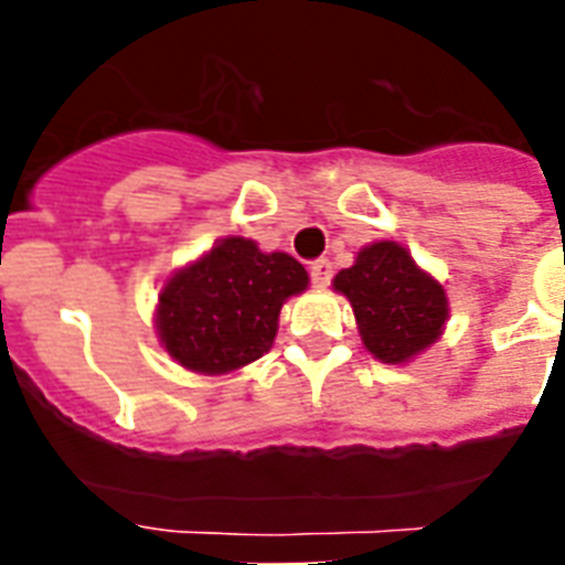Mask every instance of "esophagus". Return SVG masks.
<instances>
[{
    "label": "esophagus",
    "instance_id": "1",
    "mask_svg": "<svg viewBox=\"0 0 565 565\" xmlns=\"http://www.w3.org/2000/svg\"><path fill=\"white\" fill-rule=\"evenodd\" d=\"M331 275H334V266H331V260H326V257L310 264V281H313V287H328Z\"/></svg>",
    "mask_w": 565,
    "mask_h": 565
}]
</instances>
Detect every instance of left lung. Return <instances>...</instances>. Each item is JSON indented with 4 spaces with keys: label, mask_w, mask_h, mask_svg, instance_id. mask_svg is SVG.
<instances>
[{
    "label": "left lung",
    "mask_w": 565,
    "mask_h": 565,
    "mask_svg": "<svg viewBox=\"0 0 565 565\" xmlns=\"http://www.w3.org/2000/svg\"><path fill=\"white\" fill-rule=\"evenodd\" d=\"M331 284L352 305L366 352L390 366L428 352L451 317L443 284L395 239L363 246Z\"/></svg>",
    "instance_id": "obj_1"
}]
</instances>
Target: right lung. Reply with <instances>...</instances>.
Here are the masks:
<instances>
[{
    "label": "right lung",
    "mask_w": 565,
    "mask_h": 565,
    "mask_svg": "<svg viewBox=\"0 0 565 565\" xmlns=\"http://www.w3.org/2000/svg\"><path fill=\"white\" fill-rule=\"evenodd\" d=\"M308 284V269L287 252L225 237L163 281L154 334L184 370L231 375L273 349L284 301Z\"/></svg>",
    "instance_id": "right-lung-1"
}]
</instances>
